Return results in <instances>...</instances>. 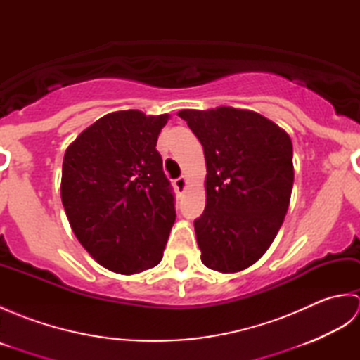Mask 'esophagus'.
I'll use <instances>...</instances> for the list:
<instances>
[{"instance_id": "obj_1", "label": "esophagus", "mask_w": 360, "mask_h": 360, "mask_svg": "<svg viewBox=\"0 0 360 360\" xmlns=\"http://www.w3.org/2000/svg\"><path fill=\"white\" fill-rule=\"evenodd\" d=\"M174 187H176V190H178L179 193L184 192L186 187H187V178H186V176H181V178L174 179Z\"/></svg>"}]
</instances>
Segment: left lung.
Wrapping results in <instances>:
<instances>
[{
	"label": "left lung",
	"instance_id": "left-lung-1",
	"mask_svg": "<svg viewBox=\"0 0 360 360\" xmlns=\"http://www.w3.org/2000/svg\"><path fill=\"white\" fill-rule=\"evenodd\" d=\"M200 139L207 176L205 209L195 219L201 262L240 272L277 236L294 184L292 142L262 114L232 106L178 112Z\"/></svg>",
	"mask_w": 360,
	"mask_h": 360
}]
</instances>
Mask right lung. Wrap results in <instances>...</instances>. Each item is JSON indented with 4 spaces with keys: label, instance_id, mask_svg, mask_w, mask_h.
<instances>
[{
    "label": "right lung",
    "instance_id": "obj_1",
    "mask_svg": "<svg viewBox=\"0 0 360 360\" xmlns=\"http://www.w3.org/2000/svg\"><path fill=\"white\" fill-rule=\"evenodd\" d=\"M168 114L110 112L68 147L62 202L72 232L98 264L131 275L162 259L174 198L156 150Z\"/></svg>",
    "mask_w": 360,
    "mask_h": 360
}]
</instances>
